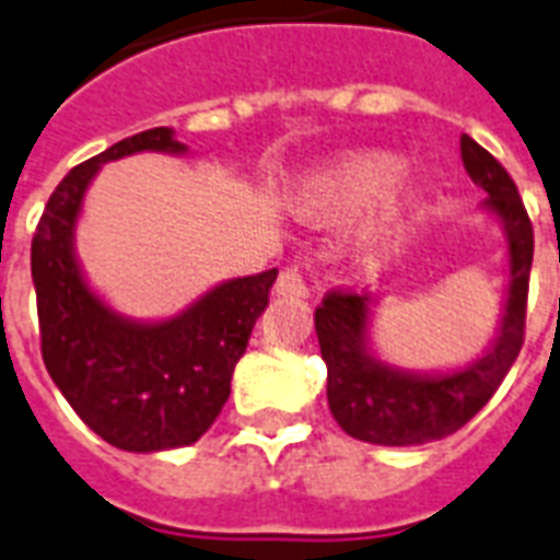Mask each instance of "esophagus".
I'll return each instance as SVG.
<instances>
[{"mask_svg": "<svg viewBox=\"0 0 560 560\" xmlns=\"http://www.w3.org/2000/svg\"><path fill=\"white\" fill-rule=\"evenodd\" d=\"M307 281H304V272L299 267H284L276 281V293L281 295H307Z\"/></svg>", "mask_w": 560, "mask_h": 560, "instance_id": "1", "label": "esophagus"}]
</instances>
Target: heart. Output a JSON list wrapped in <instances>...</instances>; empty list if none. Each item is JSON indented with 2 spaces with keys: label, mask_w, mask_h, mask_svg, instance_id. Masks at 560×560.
<instances>
[{
  "label": "heart",
  "mask_w": 560,
  "mask_h": 560,
  "mask_svg": "<svg viewBox=\"0 0 560 560\" xmlns=\"http://www.w3.org/2000/svg\"><path fill=\"white\" fill-rule=\"evenodd\" d=\"M402 163L394 154L365 152L334 163L313 177L304 195V207L319 218H348L385 201L397 189Z\"/></svg>",
  "instance_id": "obj_1"
}]
</instances>
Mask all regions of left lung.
<instances>
[{
	"mask_svg": "<svg viewBox=\"0 0 560 560\" xmlns=\"http://www.w3.org/2000/svg\"><path fill=\"white\" fill-rule=\"evenodd\" d=\"M460 158L509 235V293L492 351L448 376H411L376 362L365 348L368 293L327 290L316 334L327 365V406L345 434L376 445H420L463 429L492 399L524 348L535 235L515 180L480 143L463 135Z\"/></svg>",
	"mask_w": 560,
	"mask_h": 560,
	"instance_id": "obj_1",
	"label": "left lung"
}]
</instances>
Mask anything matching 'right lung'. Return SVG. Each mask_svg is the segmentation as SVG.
<instances>
[{"label":"right lung","mask_w":560,"mask_h":560,"mask_svg":"<svg viewBox=\"0 0 560 560\" xmlns=\"http://www.w3.org/2000/svg\"><path fill=\"white\" fill-rule=\"evenodd\" d=\"M184 152L172 129L140 131L68 172L31 241L39 348L48 374L94 434L122 452H161L201 438L230 397L235 362L270 302L279 270L224 281L170 322L120 319L85 288L71 235L100 163Z\"/></svg>","instance_id":"1"}]
</instances>
